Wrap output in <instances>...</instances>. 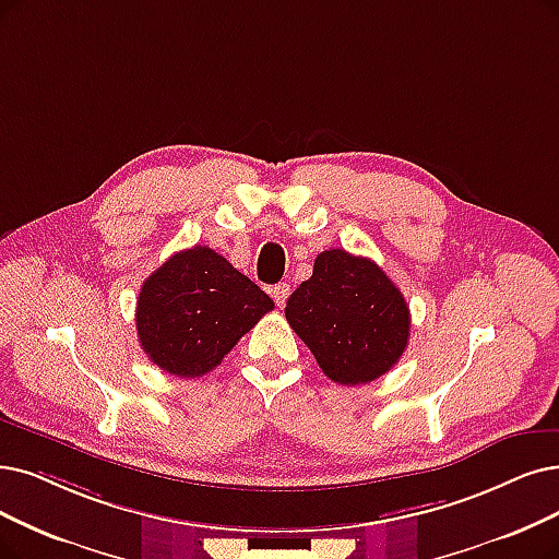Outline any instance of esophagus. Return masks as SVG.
<instances>
[{
	"label": "esophagus",
	"instance_id": "1",
	"mask_svg": "<svg viewBox=\"0 0 559 559\" xmlns=\"http://www.w3.org/2000/svg\"><path fill=\"white\" fill-rule=\"evenodd\" d=\"M288 294H292V288H288L286 282H277V284L271 288V296H273V300L277 302V307H284Z\"/></svg>",
	"mask_w": 559,
	"mask_h": 559
}]
</instances>
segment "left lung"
<instances>
[{
	"label": "left lung",
	"instance_id": "8db88e82",
	"mask_svg": "<svg viewBox=\"0 0 559 559\" xmlns=\"http://www.w3.org/2000/svg\"><path fill=\"white\" fill-rule=\"evenodd\" d=\"M286 321L340 385H365L390 371L411 337V309L371 259L325 250L286 300Z\"/></svg>",
	"mask_w": 559,
	"mask_h": 559
}]
</instances>
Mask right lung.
Wrapping results in <instances>:
<instances>
[{
    "label": "right lung",
    "instance_id": "add662e5",
    "mask_svg": "<svg viewBox=\"0 0 559 559\" xmlns=\"http://www.w3.org/2000/svg\"><path fill=\"white\" fill-rule=\"evenodd\" d=\"M275 302L215 250L176 252L142 284L138 334L163 371L197 378L213 371Z\"/></svg>",
    "mask_w": 559,
    "mask_h": 559
}]
</instances>
